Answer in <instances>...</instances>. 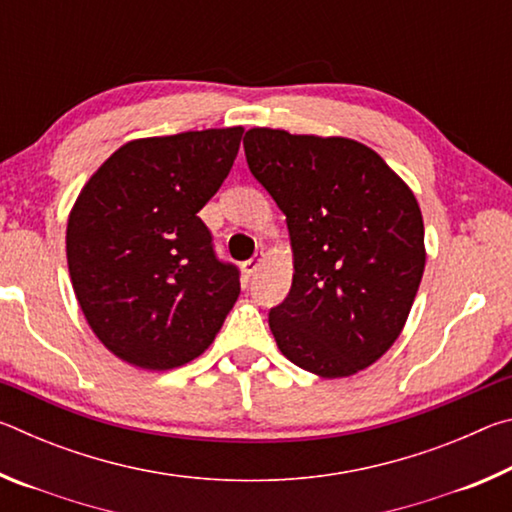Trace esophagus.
Listing matches in <instances>:
<instances>
[{
    "mask_svg": "<svg viewBox=\"0 0 512 512\" xmlns=\"http://www.w3.org/2000/svg\"><path fill=\"white\" fill-rule=\"evenodd\" d=\"M262 262H264V255L259 253V255H255L253 259H248V262H244V266H241V268H244V273L250 277V275L257 273V268L262 266Z\"/></svg>",
    "mask_w": 512,
    "mask_h": 512,
    "instance_id": "34e87169",
    "label": "esophagus"
}]
</instances>
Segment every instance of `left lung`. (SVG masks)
I'll use <instances>...</instances> for the list:
<instances>
[{"instance_id":"8db88e82","label":"left lung","mask_w":512,"mask_h":512,"mask_svg":"<svg viewBox=\"0 0 512 512\" xmlns=\"http://www.w3.org/2000/svg\"><path fill=\"white\" fill-rule=\"evenodd\" d=\"M244 149L293 250L291 291L268 314L277 348L323 379L372 366L402 334L427 259L409 185L348 137L250 128Z\"/></svg>"}]
</instances>
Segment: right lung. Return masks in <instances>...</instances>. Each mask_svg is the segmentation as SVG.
Here are the masks:
<instances>
[{
  "label": "right lung",
  "instance_id": "right-lung-1",
  "mask_svg": "<svg viewBox=\"0 0 512 512\" xmlns=\"http://www.w3.org/2000/svg\"><path fill=\"white\" fill-rule=\"evenodd\" d=\"M244 128L144 137L85 183L67 221V266L92 332L121 361L171 370L203 354L239 298L198 212L219 192Z\"/></svg>",
  "mask_w": 512,
  "mask_h": 512
}]
</instances>
